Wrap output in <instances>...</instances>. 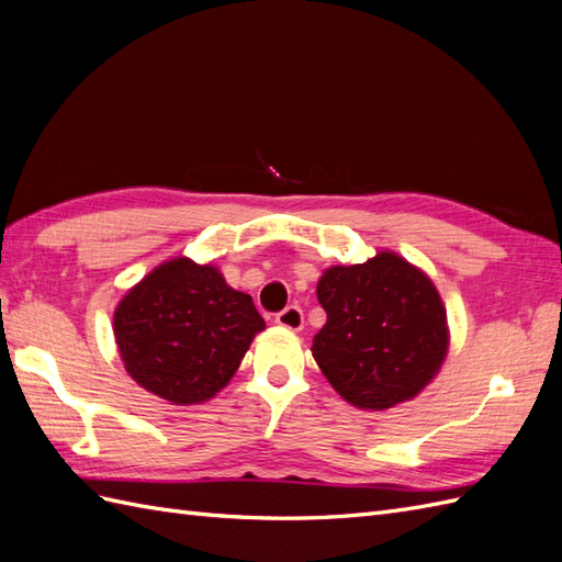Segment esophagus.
<instances>
[{
    "label": "esophagus",
    "instance_id": "1",
    "mask_svg": "<svg viewBox=\"0 0 562 562\" xmlns=\"http://www.w3.org/2000/svg\"><path fill=\"white\" fill-rule=\"evenodd\" d=\"M277 324L289 328V331H300L305 324V317H303V310H300L297 305H289L283 312L277 314Z\"/></svg>",
    "mask_w": 562,
    "mask_h": 562
}]
</instances>
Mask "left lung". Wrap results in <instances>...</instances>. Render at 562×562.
<instances>
[{
  "mask_svg": "<svg viewBox=\"0 0 562 562\" xmlns=\"http://www.w3.org/2000/svg\"><path fill=\"white\" fill-rule=\"evenodd\" d=\"M326 324L312 355L338 395L389 409L431 384L448 355L446 305L419 267L391 250L362 265L328 267L317 283Z\"/></svg>",
  "mask_w": 562,
  "mask_h": 562,
  "instance_id": "8db88e82",
  "label": "left lung"
}]
</instances>
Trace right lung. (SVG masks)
Segmentation results:
<instances>
[{"mask_svg":"<svg viewBox=\"0 0 562 562\" xmlns=\"http://www.w3.org/2000/svg\"><path fill=\"white\" fill-rule=\"evenodd\" d=\"M252 297L214 265L173 257L121 297L114 336L128 376L171 405L214 398L265 331Z\"/></svg>","mask_w":562,"mask_h":562,"instance_id":"right-lung-1","label":"right lung"}]
</instances>
